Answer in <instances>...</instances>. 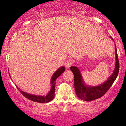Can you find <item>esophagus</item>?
I'll use <instances>...</instances> for the list:
<instances>
[{"mask_svg":"<svg viewBox=\"0 0 126 126\" xmlns=\"http://www.w3.org/2000/svg\"><path fill=\"white\" fill-rule=\"evenodd\" d=\"M65 66H66L67 68H69L70 67L72 66V64H73V61H72V60L69 59V60H66V61H65Z\"/></svg>","mask_w":126,"mask_h":126,"instance_id":"obj_1","label":"esophagus"}]
</instances>
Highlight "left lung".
<instances>
[{
  "instance_id": "left-lung-1",
  "label": "left lung",
  "mask_w": 126,
  "mask_h": 126,
  "mask_svg": "<svg viewBox=\"0 0 126 126\" xmlns=\"http://www.w3.org/2000/svg\"><path fill=\"white\" fill-rule=\"evenodd\" d=\"M112 39V38L111 37ZM115 47V57L116 63L115 68L113 73L110 76L106 82L96 87L88 86L84 82L81 74L80 70L77 66H71L70 70L74 75V81H75V89L77 96L80 99L86 101L94 100L102 97L111 87L113 82L116 80L119 70V63L118 53L116 50V45Z\"/></svg>"
}]
</instances>
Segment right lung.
I'll list each match as a JSON object with an SVG mask.
<instances>
[{"mask_svg": "<svg viewBox=\"0 0 126 126\" xmlns=\"http://www.w3.org/2000/svg\"><path fill=\"white\" fill-rule=\"evenodd\" d=\"M65 68L64 66H61V68H58V69L53 74L52 77L51 79V87L50 91L47 94H46V96H37L35 94H29L27 93H26L25 92H23L22 90L19 88L18 87H16L17 88L19 91H20V92L23 94V95L26 97L27 99H29L30 100L33 101L34 102H37V103H48L52 100L54 99V94H55V85H56V79L60 76V75H62V73H63V72L65 71ZM10 76V75L9 74Z\"/></svg>", "mask_w": 126, "mask_h": 126, "instance_id": "obj_1", "label": "right lung"}]
</instances>
